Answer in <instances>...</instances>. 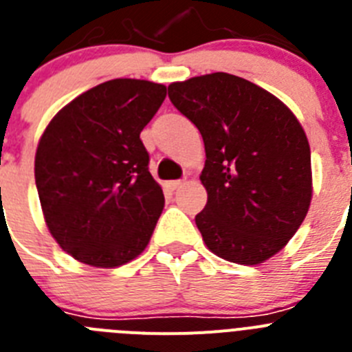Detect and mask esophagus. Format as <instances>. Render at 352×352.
Masks as SVG:
<instances>
[{
	"instance_id": "esophagus-1",
	"label": "esophagus",
	"mask_w": 352,
	"mask_h": 352,
	"mask_svg": "<svg viewBox=\"0 0 352 352\" xmlns=\"http://www.w3.org/2000/svg\"><path fill=\"white\" fill-rule=\"evenodd\" d=\"M185 183V179H173V182H169V186H170V190H176V188H179V186Z\"/></svg>"
}]
</instances>
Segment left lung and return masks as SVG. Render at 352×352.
<instances>
[{
	"mask_svg": "<svg viewBox=\"0 0 352 352\" xmlns=\"http://www.w3.org/2000/svg\"><path fill=\"white\" fill-rule=\"evenodd\" d=\"M199 129L208 192L197 229L214 256L254 266L300 229L312 201L310 146L296 116L257 84L226 72L169 84Z\"/></svg>",
	"mask_w": 352,
	"mask_h": 352,
	"instance_id": "1",
	"label": "left lung"
}]
</instances>
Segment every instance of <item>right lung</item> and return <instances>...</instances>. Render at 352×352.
Segmentation results:
<instances>
[{
    "instance_id": "obj_1",
    "label": "right lung",
    "mask_w": 352,
    "mask_h": 352,
    "mask_svg": "<svg viewBox=\"0 0 352 352\" xmlns=\"http://www.w3.org/2000/svg\"><path fill=\"white\" fill-rule=\"evenodd\" d=\"M166 93L149 80H107L65 105L42 133L35 182L43 219L74 259L116 268L149 243L164 192L139 135Z\"/></svg>"
}]
</instances>
